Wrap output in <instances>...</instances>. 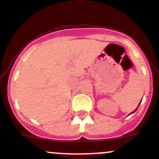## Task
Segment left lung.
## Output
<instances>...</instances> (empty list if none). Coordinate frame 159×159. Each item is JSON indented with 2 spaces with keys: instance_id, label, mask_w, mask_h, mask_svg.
Listing matches in <instances>:
<instances>
[{
  "instance_id": "obj_1",
  "label": "left lung",
  "mask_w": 159,
  "mask_h": 159,
  "mask_svg": "<svg viewBox=\"0 0 159 159\" xmlns=\"http://www.w3.org/2000/svg\"><path fill=\"white\" fill-rule=\"evenodd\" d=\"M139 104H140V103H139ZM132 113H133H133H130V114H132Z\"/></svg>"
}]
</instances>
